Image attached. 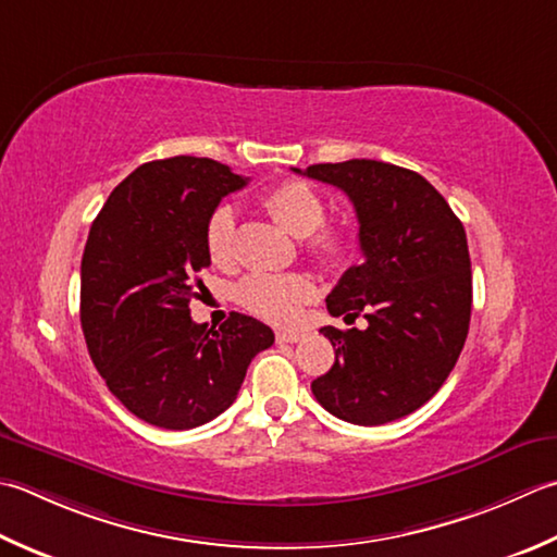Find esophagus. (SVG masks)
<instances>
[{
	"mask_svg": "<svg viewBox=\"0 0 557 557\" xmlns=\"http://www.w3.org/2000/svg\"><path fill=\"white\" fill-rule=\"evenodd\" d=\"M275 337H277V343H299L304 333H299V331H277Z\"/></svg>",
	"mask_w": 557,
	"mask_h": 557,
	"instance_id": "1",
	"label": "esophagus"
}]
</instances>
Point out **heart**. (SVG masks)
I'll use <instances>...</instances> for the list:
<instances>
[{"instance_id":"obj_1","label":"heart","mask_w":557,"mask_h":557,"mask_svg":"<svg viewBox=\"0 0 557 557\" xmlns=\"http://www.w3.org/2000/svg\"><path fill=\"white\" fill-rule=\"evenodd\" d=\"M263 207L287 234L307 238V250L321 263H341L352 250V234L347 228H321L325 205L321 195L304 181H282L268 190ZM234 226L232 207H216L205 226V248L214 265L234 263ZM311 282L301 275H250L236 289L242 307L270 323L297 321L304 304L311 299Z\"/></svg>"}]
</instances>
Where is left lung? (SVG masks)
Masks as SVG:
<instances>
[{
  "label": "left lung",
  "instance_id": "left-lung-1",
  "mask_svg": "<svg viewBox=\"0 0 557 557\" xmlns=\"http://www.w3.org/2000/svg\"><path fill=\"white\" fill-rule=\"evenodd\" d=\"M304 173L355 205L362 260L325 299L331 315L367 329L321 333L335 347L315 400L352 424H386L424 406L451 374L471 323L468 242L449 202L420 173L374 159L313 163Z\"/></svg>",
  "mask_w": 557,
  "mask_h": 557
}]
</instances>
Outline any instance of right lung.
<instances>
[{
  "label": "right lung",
  "mask_w": 557,
  "mask_h": 557,
  "mask_svg": "<svg viewBox=\"0 0 557 557\" xmlns=\"http://www.w3.org/2000/svg\"><path fill=\"white\" fill-rule=\"evenodd\" d=\"M248 178L212 159L149 161L108 195L82 256V331L111 394L154 428L193 430L236 400L246 369L275 343L236 313L190 319L210 268L205 226Z\"/></svg>",
  "instance_id": "1"
}]
</instances>
